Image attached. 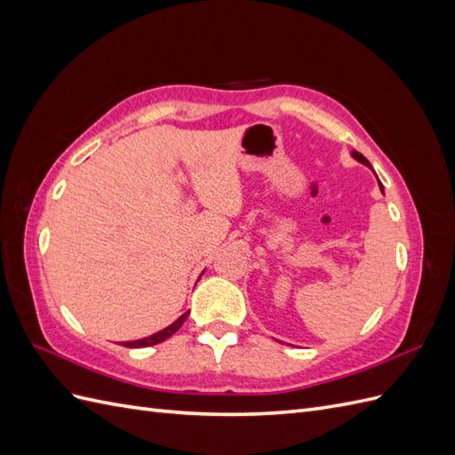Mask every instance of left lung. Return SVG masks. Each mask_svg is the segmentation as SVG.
I'll use <instances>...</instances> for the list:
<instances>
[{
	"mask_svg": "<svg viewBox=\"0 0 455 455\" xmlns=\"http://www.w3.org/2000/svg\"><path fill=\"white\" fill-rule=\"evenodd\" d=\"M351 157H353L355 161H359V163H363V164H364V167H368L370 171H374V169H371V164L368 163V159H366V157H364L363 154H359V151H355V149H353V151H351ZM374 174H376V172H374ZM379 189H381V194H383V186H381V184H379Z\"/></svg>",
	"mask_w": 455,
	"mask_h": 455,
	"instance_id": "obj_1",
	"label": "left lung"
}]
</instances>
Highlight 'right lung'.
I'll list each match as a JSON object with an SVG mask.
<instances>
[{"label":"right lung","mask_w":455,"mask_h":455,"mask_svg":"<svg viewBox=\"0 0 455 455\" xmlns=\"http://www.w3.org/2000/svg\"><path fill=\"white\" fill-rule=\"evenodd\" d=\"M204 273V271H203ZM201 273V275H203ZM199 275V277H201ZM199 281V279H197ZM188 315H189V311H186L184 315H180L178 316V319L172 323V324H169L167 328H163V330H159V332H156V334H151V336H148V338H142V339H134V341H121V346H125V347H151V346H156V343H161V341H164L167 338H171L178 328H180L182 324H184V321L188 319Z\"/></svg>","instance_id":"right-lung-1"}]
</instances>
